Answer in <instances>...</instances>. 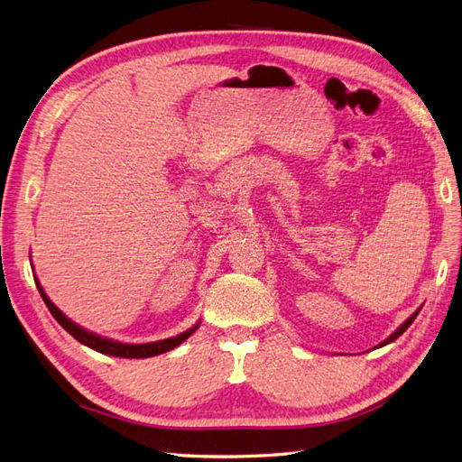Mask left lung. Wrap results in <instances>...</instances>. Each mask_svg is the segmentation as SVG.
Instances as JSON below:
<instances>
[{"label":"left lung","mask_w":462,"mask_h":462,"mask_svg":"<svg viewBox=\"0 0 462 462\" xmlns=\"http://www.w3.org/2000/svg\"><path fill=\"white\" fill-rule=\"evenodd\" d=\"M418 312H420V309H418V310H416V312H414V314H412V316H411V318H409L407 321H404V324H401V326H399V329H395V333H391V335H389V337H387V339H385L383 343H380V346H383V345H387V343H393V341H395V339L399 337V335H402L404 331H407V329H409V326H411V324H412V321L416 319Z\"/></svg>","instance_id":"1"}]
</instances>
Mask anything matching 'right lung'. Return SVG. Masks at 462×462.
Returning a JSON list of instances; mask_svg holds the SVG:
<instances>
[{
  "label": "right lung",
  "instance_id": "1",
  "mask_svg": "<svg viewBox=\"0 0 462 462\" xmlns=\"http://www.w3.org/2000/svg\"><path fill=\"white\" fill-rule=\"evenodd\" d=\"M34 282H36V287H38V291H40L42 300L46 302L48 310L51 312V316H53L55 319H58V324H60L67 333H71L79 343L87 345V346L94 348V351L102 353V355L121 356V358H148V356H158V355H162V353L171 351V348L179 346L183 341H187V339L190 337V335H192L194 331H197L199 326H200V321H199L197 326H192L190 329L175 335V337L162 339V341H153V343H143V345L119 343V341H114V339H106V337H102V335H96V333H92V331H88V329H85V328L77 326L75 321L69 319V318L58 309V306H55V304L48 299L46 291L42 289L38 279H34Z\"/></svg>",
  "mask_w": 462,
  "mask_h": 462
}]
</instances>
